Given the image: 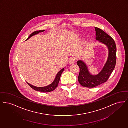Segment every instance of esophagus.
I'll return each instance as SVG.
<instances>
[{
    "mask_svg": "<svg viewBox=\"0 0 128 128\" xmlns=\"http://www.w3.org/2000/svg\"><path fill=\"white\" fill-rule=\"evenodd\" d=\"M75 62V59L73 58H71L69 59V62L71 64H73Z\"/></svg>",
    "mask_w": 128,
    "mask_h": 128,
    "instance_id": "esophagus-1",
    "label": "esophagus"
}]
</instances>
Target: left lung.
<instances>
[{"label": "left lung", "instance_id": "left-lung-1", "mask_svg": "<svg viewBox=\"0 0 128 128\" xmlns=\"http://www.w3.org/2000/svg\"><path fill=\"white\" fill-rule=\"evenodd\" d=\"M96 39L106 44L109 50L107 62L102 70L96 76L90 74L88 67L83 62L78 61L77 64L80 68L78 76L79 83L85 88H93L106 82L113 71L116 64L117 48L114 40L103 30L95 27Z\"/></svg>", "mask_w": 128, "mask_h": 128}]
</instances>
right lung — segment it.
<instances>
[{
	"label": "right lung",
	"instance_id": "obj_1",
	"mask_svg": "<svg viewBox=\"0 0 128 128\" xmlns=\"http://www.w3.org/2000/svg\"><path fill=\"white\" fill-rule=\"evenodd\" d=\"M44 30H37V31H35L33 33L31 34L30 36L28 37V39H27L26 40H27L29 38H30L31 37H32V36H34L35 34H39V32H43ZM64 68L62 69L61 70L58 72L56 76V79L54 80V82L52 84H50L49 86H46V87H43V88H39V87H36L34 86L31 85L30 84L28 83V84L29 85V86L32 88V89L36 90V91H40V92H44V93H47V92H50L51 91H54V90L56 89V88L58 86V84L59 83V81L60 79V78L62 74V72H63V71H64Z\"/></svg>",
	"mask_w": 128,
	"mask_h": 128
}]
</instances>
